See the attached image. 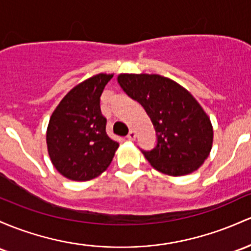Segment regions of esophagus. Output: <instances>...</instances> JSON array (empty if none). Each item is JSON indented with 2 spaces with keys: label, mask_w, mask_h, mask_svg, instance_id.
<instances>
[{
  "label": "esophagus",
  "mask_w": 251,
  "mask_h": 251,
  "mask_svg": "<svg viewBox=\"0 0 251 251\" xmlns=\"http://www.w3.org/2000/svg\"><path fill=\"white\" fill-rule=\"evenodd\" d=\"M136 137H137L136 131L131 130L130 132H128V134H127V139L128 140H134V139H136Z\"/></svg>",
  "instance_id": "esophagus-1"
}]
</instances>
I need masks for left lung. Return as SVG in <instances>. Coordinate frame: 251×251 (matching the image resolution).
<instances>
[{
  "label": "left lung",
  "mask_w": 251,
  "mask_h": 251,
  "mask_svg": "<svg viewBox=\"0 0 251 251\" xmlns=\"http://www.w3.org/2000/svg\"><path fill=\"white\" fill-rule=\"evenodd\" d=\"M124 92L144 107L157 134L156 147L142 151L158 172L183 176L201 167L211 152L208 115L182 85L156 74H120Z\"/></svg>",
  "instance_id": "obj_1"
}]
</instances>
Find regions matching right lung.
Masks as SVG:
<instances>
[{
    "label": "right lung",
    "instance_id": "1",
    "mask_svg": "<svg viewBox=\"0 0 251 251\" xmlns=\"http://www.w3.org/2000/svg\"><path fill=\"white\" fill-rule=\"evenodd\" d=\"M113 77L98 74L74 87L50 118L49 156L57 172L73 181H89L111 164L119 143L106 132L100 96Z\"/></svg>",
    "mask_w": 251,
    "mask_h": 251
}]
</instances>
